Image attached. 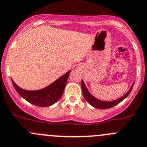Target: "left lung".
<instances>
[{
  "label": "left lung",
  "mask_w": 147,
  "mask_h": 147,
  "mask_svg": "<svg viewBox=\"0 0 147 147\" xmlns=\"http://www.w3.org/2000/svg\"><path fill=\"white\" fill-rule=\"evenodd\" d=\"M134 84V83H133V84L131 85V88H130L129 90L127 92L126 94H125L123 96H122L121 98H118V99L115 100H113V101L100 100L98 99V98H96V97L93 96L92 94H90V93H89L88 90L87 88H86V85H85L83 80L82 81H81V88H82L83 95H84L85 99L86 100V101H87L90 105H92L93 107H96V108H98V109H108L117 105V104H119V102H122L124 99H125L127 97L129 96L131 89H132Z\"/></svg>",
  "instance_id": "left-lung-1"
}]
</instances>
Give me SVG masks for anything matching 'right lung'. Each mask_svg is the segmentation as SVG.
<instances>
[{"label": "right lung", "instance_id": "right-lung-1", "mask_svg": "<svg viewBox=\"0 0 147 147\" xmlns=\"http://www.w3.org/2000/svg\"><path fill=\"white\" fill-rule=\"evenodd\" d=\"M69 74L70 71L49 86L37 90H27L21 88L11 80L15 89L22 98L38 107H48L56 103L63 95Z\"/></svg>", "mask_w": 147, "mask_h": 147}]
</instances>
